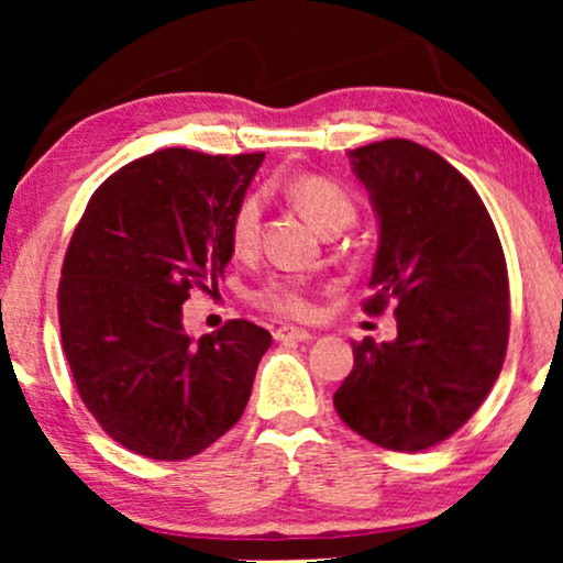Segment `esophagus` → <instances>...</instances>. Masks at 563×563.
I'll return each mask as SVG.
<instances>
[{
	"instance_id": "esophagus-1",
	"label": "esophagus",
	"mask_w": 563,
	"mask_h": 563,
	"mask_svg": "<svg viewBox=\"0 0 563 563\" xmlns=\"http://www.w3.org/2000/svg\"><path fill=\"white\" fill-rule=\"evenodd\" d=\"M274 338L279 343H305V341H312V333H310V330H305V328L282 325V328H276Z\"/></svg>"
}]
</instances>
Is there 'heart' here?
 I'll return each mask as SVG.
<instances>
[{
  "label": "heart",
  "instance_id": "1",
  "mask_svg": "<svg viewBox=\"0 0 563 563\" xmlns=\"http://www.w3.org/2000/svg\"><path fill=\"white\" fill-rule=\"evenodd\" d=\"M287 195L322 233L349 228L353 218H356L353 197L341 184L325 179V176H299L287 187ZM261 220H264V197L258 191H251V195H245L235 205L233 218H230V245H233L235 253H251L256 249ZM253 297H256L261 307L284 314V318H305V314H310V299L305 295L302 282L291 279V276H274Z\"/></svg>",
  "mask_w": 563,
  "mask_h": 563
}]
</instances>
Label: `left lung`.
Instances as JSON below:
<instances>
[{"label":"left lung","mask_w":563,"mask_h":563,"mask_svg":"<svg viewBox=\"0 0 563 563\" xmlns=\"http://www.w3.org/2000/svg\"><path fill=\"white\" fill-rule=\"evenodd\" d=\"M349 158L379 222L364 307L397 302V338L353 345L333 405L366 441L422 451L456 433L497 382L510 333L505 253L479 195L435 151L389 137Z\"/></svg>","instance_id":"left-lung-1"}]
</instances>
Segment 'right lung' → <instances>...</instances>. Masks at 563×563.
<instances>
[{"label":"right lung","mask_w":563,"mask_h":563,"mask_svg":"<svg viewBox=\"0 0 563 563\" xmlns=\"http://www.w3.org/2000/svg\"><path fill=\"white\" fill-rule=\"evenodd\" d=\"M264 153L164 148L114 172L68 243L58 287L60 341L99 426L156 461L197 456L241 420L272 333L230 320L195 341L181 325L191 289L233 258L230 218Z\"/></svg>","instance_id":"right-lung-1"}]
</instances>
